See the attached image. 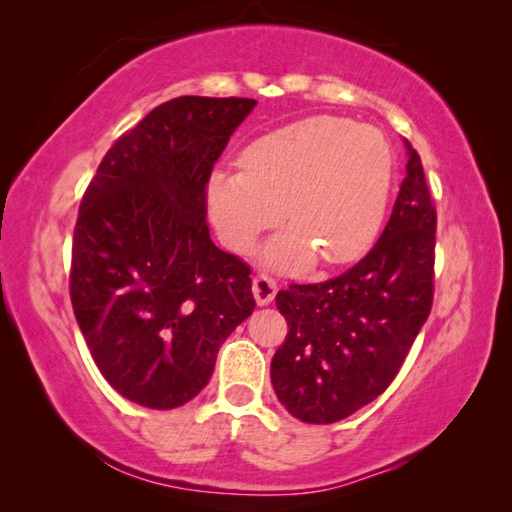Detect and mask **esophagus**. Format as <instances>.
<instances>
[{
    "label": "esophagus",
    "mask_w": 512,
    "mask_h": 512,
    "mask_svg": "<svg viewBox=\"0 0 512 512\" xmlns=\"http://www.w3.org/2000/svg\"><path fill=\"white\" fill-rule=\"evenodd\" d=\"M253 295L257 306H270L277 295V284L268 275H257L253 279Z\"/></svg>",
    "instance_id": "esophagus-1"
}]
</instances>
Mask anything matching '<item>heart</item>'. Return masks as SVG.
Here are the masks:
<instances>
[{"label":"heart","instance_id":"obj_1","mask_svg":"<svg viewBox=\"0 0 512 512\" xmlns=\"http://www.w3.org/2000/svg\"><path fill=\"white\" fill-rule=\"evenodd\" d=\"M242 171L215 169L206 209L222 244L246 253L281 217L286 231L262 250V262L299 273L354 262L385 220L394 154L385 134L339 116H310L257 138L239 158Z\"/></svg>","mask_w":512,"mask_h":512}]
</instances>
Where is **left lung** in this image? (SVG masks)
<instances>
[{"instance_id":"8db88e82","label":"left lung","mask_w":512,"mask_h":512,"mask_svg":"<svg viewBox=\"0 0 512 512\" xmlns=\"http://www.w3.org/2000/svg\"><path fill=\"white\" fill-rule=\"evenodd\" d=\"M407 156L394 211L361 262L323 284H292L277 295L288 336L270 380L301 422H339L383 394L429 317L436 209L409 143Z\"/></svg>"}]
</instances>
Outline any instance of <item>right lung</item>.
<instances>
[{"mask_svg": "<svg viewBox=\"0 0 512 512\" xmlns=\"http://www.w3.org/2000/svg\"><path fill=\"white\" fill-rule=\"evenodd\" d=\"M253 99L178 96L116 140L83 195L70 297L96 367L123 398L176 409L209 383L255 310L250 268L213 244L206 182Z\"/></svg>", "mask_w": 512, "mask_h": 512, "instance_id": "1", "label": "right lung"}]
</instances>
